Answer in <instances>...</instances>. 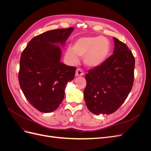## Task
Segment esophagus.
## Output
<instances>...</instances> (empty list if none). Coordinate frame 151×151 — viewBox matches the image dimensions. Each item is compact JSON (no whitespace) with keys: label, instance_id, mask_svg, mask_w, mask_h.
<instances>
[{"label":"esophagus","instance_id":"1","mask_svg":"<svg viewBox=\"0 0 151 151\" xmlns=\"http://www.w3.org/2000/svg\"><path fill=\"white\" fill-rule=\"evenodd\" d=\"M84 74V72L83 71V70L81 69V68H77L76 70V75L77 76H82Z\"/></svg>","mask_w":151,"mask_h":151}]
</instances>
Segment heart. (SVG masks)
<instances>
[{
    "label": "heart",
    "mask_w": 151,
    "mask_h": 151,
    "mask_svg": "<svg viewBox=\"0 0 151 151\" xmlns=\"http://www.w3.org/2000/svg\"><path fill=\"white\" fill-rule=\"evenodd\" d=\"M111 52V43L104 36H84L73 43L72 49L68 48L65 52L67 60L77 63L79 57L84 56V62L91 68L99 67L106 60Z\"/></svg>",
    "instance_id": "heart-1"
}]
</instances>
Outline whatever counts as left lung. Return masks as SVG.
<instances>
[{
  "instance_id": "left-lung-1",
  "label": "left lung",
  "mask_w": 151,
  "mask_h": 151,
  "mask_svg": "<svg viewBox=\"0 0 151 151\" xmlns=\"http://www.w3.org/2000/svg\"><path fill=\"white\" fill-rule=\"evenodd\" d=\"M113 54L102 65L88 70L84 96L89 110L109 115L119 108L133 86L135 58L127 45L113 37Z\"/></svg>"
}]
</instances>
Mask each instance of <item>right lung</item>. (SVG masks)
I'll return each instance as SVG.
<instances>
[{
    "label": "right lung",
    "mask_w": 151,
    "mask_h": 151,
    "mask_svg": "<svg viewBox=\"0 0 151 151\" xmlns=\"http://www.w3.org/2000/svg\"><path fill=\"white\" fill-rule=\"evenodd\" d=\"M74 28L48 31L35 36L22 52L19 82L28 102L38 111L55 110L64 98L68 82L74 78L76 68L60 62L61 49Z\"/></svg>",
    "instance_id": "obj_1"
}]
</instances>
